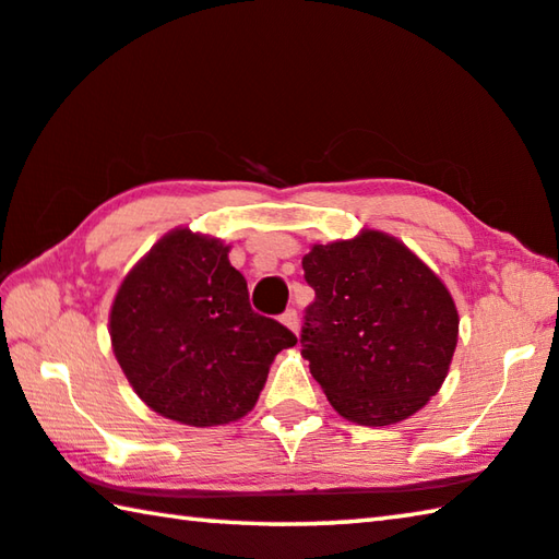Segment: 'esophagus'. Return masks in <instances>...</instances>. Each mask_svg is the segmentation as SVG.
<instances>
[{
	"label": "esophagus",
	"mask_w": 559,
	"mask_h": 559,
	"mask_svg": "<svg viewBox=\"0 0 559 559\" xmlns=\"http://www.w3.org/2000/svg\"><path fill=\"white\" fill-rule=\"evenodd\" d=\"M281 323L286 325V328H290L293 333H298V325H300V320H298V310H296V308H288L286 313L281 316Z\"/></svg>",
	"instance_id": "obj_1"
}]
</instances>
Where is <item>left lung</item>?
I'll list each match as a JSON object with an SVG mask.
<instances>
[{"label":"left lung","instance_id":"1","mask_svg":"<svg viewBox=\"0 0 559 559\" xmlns=\"http://www.w3.org/2000/svg\"><path fill=\"white\" fill-rule=\"evenodd\" d=\"M316 290L300 353L330 404L349 421L386 427L439 392L459 337L443 283L392 236L318 243L302 257Z\"/></svg>","mask_w":559,"mask_h":559}]
</instances>
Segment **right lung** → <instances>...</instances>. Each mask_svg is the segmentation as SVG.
Segmentation results:
<instances>
[{
	"label": "right lung",
	"mask_w": 559,
	"mask_h": 559,
	"mask_svg": "<svg viewBox=\"0 0 559 559\" xmlns=\"http://www.w3.org/2000/svg\"><path fill=\"white\" fill-rule=\"evenodd\" d=\"M110 340L140 400L189 427L241 419L273 357L298 343L251 308L229 246L189 229L167 234L122 281Z\"/></svg>",
	"instance_id": "1"
}]
</instances>
